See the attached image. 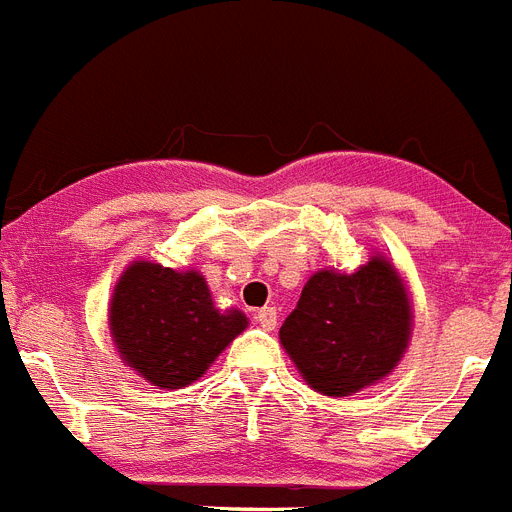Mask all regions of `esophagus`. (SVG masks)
Segmentation results:
<instances>
[{"instance_id": "34e87169", "label": "esophagus", "mask_w": 512, "mask_h": 512, "mask_svg": "<svg viewBox=\"0 0 512 512\" xmlns=\"http://www.w3.org/2000/svg\"><path fill=\"white\" fill-rule=\"evenodd\" d=\"M277 308H261L259 313H256V321H259L261 329L266 331H274V326H277Z\"/></svg>"}]
</instances>
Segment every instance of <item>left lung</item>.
Wrapping results in <instances>:
<instances>
[{
  "label": "left lung",
  "instance_id": "8db88e82",
  "mask_svg": "<svg viewBox=\"0 0 512 512\" xmlns=\"http://www.w3.org/2000/svg\"><path fill=\"white\" fill-rule=\"evenodd\" d=\"M412 318L404 279L375 253L352 274H313L279 342L313 391L352 396L393 373L409 347Z\"/></svg>",
  "mask_w": 512,
  "mask_h": 512
}]
</instances>
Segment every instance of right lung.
I'll use <instances>...</instances> for the list:
<instances>
[{
  "mask_svg": "<svg viewBox=\"0 0 512 512\" xmlns=\"http://www.w3.org/2000/svg\"><path fill=\"white\" fill-rule=\"evenodd\" d=\"M108 323L121 360L152 386L173 391L199 381L248 318L238 308H214L194 269L134 261L113 287Z\"/></svg>",
  "mask_w": 512,
  "mask_h": 512,
  "instance_id": "add662e5",
  "label": "right lung"
}]
</instances>
